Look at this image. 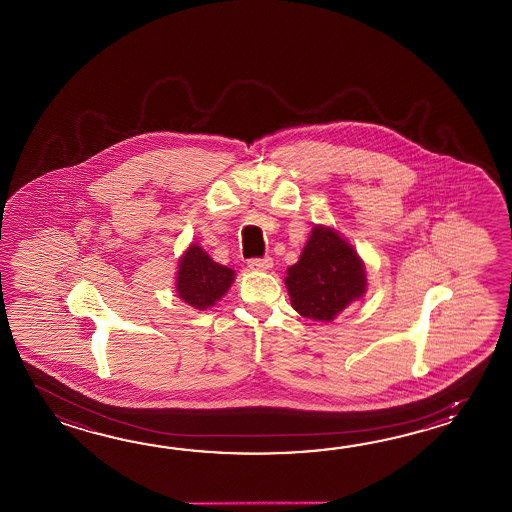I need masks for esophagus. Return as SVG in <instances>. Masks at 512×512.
<instances>
[{"label":"esophagus","mask_w":512,"mask_h":512,"mask_svg":"<svg viewBox=\"0 0 512 512\" xmlns=\"http://www.w3.org/2000/svg\"><path fill=\"white\" fill-rule=\"evenodd\" d=\"M249 267L252 271H269L272 267V258L265 256V258H252L249 260Z\"/></svg>","instance_id":"1"}]
</instances>
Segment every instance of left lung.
<instances>
[{
    "instance_id": "1",
    "label": "left lung",
    "mask_w": 512,
    "mask_h": 512,
    "mask_svg": "<svg viewBox=\"0 0 512 512\" xmlns=\"http://www.w3.org/2000/svg\"><path fill=\"white\" fill-rule=\"evenodd\" d=\"M294 309L311 320L331 322L366 293V272L348 241L326 227H315L300 260L285 278Z\"/></svg>"
}]
</instances>
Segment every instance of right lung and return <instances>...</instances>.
Returning a JSON list of instances; mask_svg holds the SVG:
<instances>
[{
  "instance_id": "obj_1",
  "label": "right lung",
  "mask_w": 512,
  "mask_h": 512,
  "mask_svg": "<svg viewBox=\"0 0 512 512\" xmlns=\"http://www.w3.org/2000/svg\"><path fill=\"white\" fill-rule=\"evenodd\" d=\"M234 282V271L219 265L197 245H190L179 261L177 293L186 304L196 309H208L229 291Z\"/></svg>"
}]
</instances>
